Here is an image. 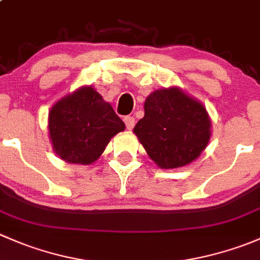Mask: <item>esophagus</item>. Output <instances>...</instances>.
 Masks as SVG:
<instances>
[{"mask_svg":"<svg viewBox=\"0 0 260 260\" xmlns=\"http://www.w3.org/2000/svg\"><path fill=\"white\" fill-rule=\"evenodd\" d=\"M124 123H125V127H127L128 129H132V128L135 127V118L127 115V117H124Z\"/></svg>","mask_w":260,"mask_h":260,"instance_id":"obj_1","label":"esophagus"}]
</instances>
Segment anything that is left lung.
Masks as SVG:
<instances>
[{"instance_id": "8db88e82", "label": "left lung", "mask_w": 260, "mask_h": 260, "mask_svg": "<svg viewBox=\"0 0 260 260\" xmlns=\"http://www.w3.org/2000/svg\"><path fill=\"white\" fill-rule=\"evenodd\" d=\"M210 125L203 104L170 88L147 96L145 117L133 132L159 167L176 169L200 156L210 140Z\"/></svg>"}]
</instances>
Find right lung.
<instances>
[{
  "mask_svg": "<svg viewBox=\"0 0 260 260\" xmlns=\"http://www.w3.org/2000/svg\"><path fill=\"white\" fill-rule=\"evenodd\" d=\"M124 128L111 104L91 86L62 98L49 113L55 152L70 164L89 165L98 159L111 138Z\"/></svg>",
  "mask_w": 260,
  "mask_h": 260,
  "instance_id": "obj_1",
  "label": "right lung"
}]
</instances>
